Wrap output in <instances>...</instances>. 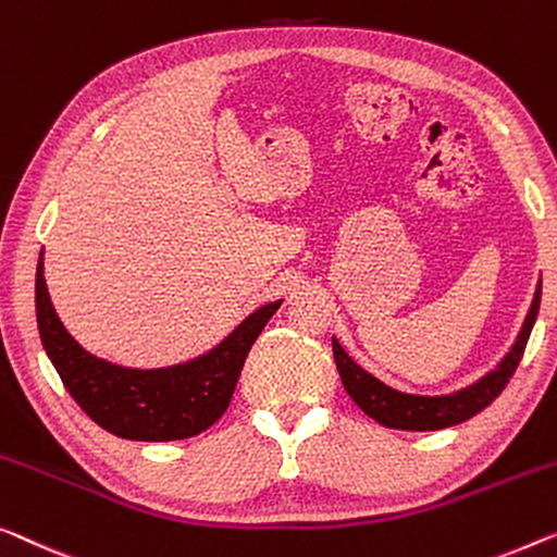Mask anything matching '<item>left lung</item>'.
I'll return each mask as SVG.
<instances>
[{"mask_svg": "<svg viewBox=\"0 0 557 557\" xmlns=\"http://www.w3.org/2000/svg\"><path fill=\"white\" fill-rule=\"evenodd\" d=\"M537 310H541V282H537L533 305H530L525 322H522L510 352L495 364V370L480 377L478 383L455 389L450 395H410L385 385L383 380H377L368 370L360 368L345 352V347L337 343V337H332V355H335L339 380H343L347 395L352 397L355 405L364 414H370L380 425L395 430H443L470 420L472 414L485 410L503 393L508 380L512 377V372L520 364L522 352H525Z\"/></svg>", "mask_w": 557, "mask_h": 557, "instance_id": "1", "label": "left lung"}]
</instances>
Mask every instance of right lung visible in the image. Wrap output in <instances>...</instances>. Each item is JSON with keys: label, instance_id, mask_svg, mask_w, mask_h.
Listing matches in <instances>:
<instances>
[{"label": "right lung", "instance_id": "add662e5", "mask_svg": "<svg viewBox=\"0 0 557 557\" xmlns=\"http://www.w3.org/2000/svg\"><path fill=\"white\" fill-rule=\"evenodd\" d=\"M39 252L35 307L47 358L60 372L66 393L107 433L143 443H168L205 433L214 425L235 393L247 352L277 312L282 300L262 305L210 352L170 368H122L87 352L57 318Z\"/></svg>", "mask_w": 557, "mask_h": 557}]
</instances>
